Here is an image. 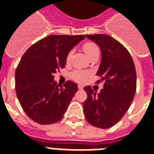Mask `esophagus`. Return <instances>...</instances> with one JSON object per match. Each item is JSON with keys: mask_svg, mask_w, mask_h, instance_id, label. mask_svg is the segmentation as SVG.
Listing matches in <instances>:
<instances>
[{"mask_svg": "<svg viewBox=\"0 0 154 154\" xmlns=\"http://www.w3.org/2000/svg\"><path fill=\"white\" fill-rule=\"evenodd\" d=\"M78 88H79V90H82V89H83V86L82 85V84H79V85H78Z\"/></svg>", "mask_w": 154, "mask_h": 154, "instance_id": "1", "label": "esophagus"}]
</instances>
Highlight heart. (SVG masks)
<instances>
[{"instance_id": "1", "label": "heart", "mask_w": 154, "mask_h": 154, "mask_svg": "<svg viewBox=\"0 0 154 154\" xmlns=\"http://www.w3.org/2000/svg\"><path fill=\"white\" fill-rule=\"evenodd\" d=\"M82 48H83V51H84V53L86 54V55L88 56L89 58H91L92 56L96 55V54L100 53L98 46H96L94 42H85L82 46ZM71 54H72V52L71 51V52H69L67 56H66V61L67 62L71 59ZM89 75H90V73L88 72V71L77 70V71H74L71 73V77L73 80L82 83V82H84Z\"/></svg>"}]
</instances>
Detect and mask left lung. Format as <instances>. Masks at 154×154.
<instances>
[{
	"mask_svg": "<svg viewBox=\"0 0 154 154\" xmlns=\"http://www.w3.org/2000/svg\"><path fill=\"white\" fill-rule=\"evenodd\" d=\"M101 50V63L97 81H104L97 95L91 86L83 88L88 98L83 103V112L90 125L108 128L120 121L128 111L135 96L137 73L132 56L122 44L107 34L86 35Z\"/></svg>",
	"mask_w": 154,
	"mask_h": 154,
	"instance_id": "obj_1",
	"label": "left lung"
}]
</instances>
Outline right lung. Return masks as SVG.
Returning <instances> with one entry per match:
<instances>
[{
    "label": "right lung",
    "mask_w": 154,
    "mask_h": 154,
    "mask_svg": "<svg viewBox=\"0 0 154 154\" xmlns=\"http://www.w3.org/2000/svg\"><path fill=\"white\" fill-rule=\"evenodd\" d=\"M83 35H50L32 45L21 57L15 72V88L24 112L40 125L63 117L78 85L67 81L63 88L54 74L66 66V56Z\"/></svg>",
    "instance_id": "right-lung-1"
}]
</instances>
